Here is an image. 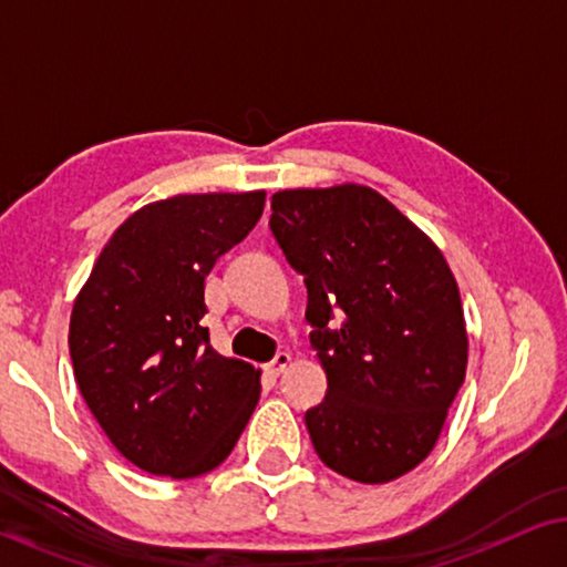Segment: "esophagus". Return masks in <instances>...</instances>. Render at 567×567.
Masks as SVG:
<instances>
[{"instance_id": "esophagus-1", "label": "esophagus", "mask_w": 567, "mask_h": 567, "mask_svg": "<svg viewBox=\"0 0 567 567\" xmlns=\"http://www.w3.org/2000/svg\"><path fill=\"white\" fill-rule=\"evenodd\" d=\"M289 363H291V355L289 353H276L274 361L266 363V374L268 377H281L284 371L289 369Z\"/></svg>"}]
</instances>
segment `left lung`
Masks as SVG:
<instances>
[{"label":"left lung","mask_w":567,"mask_h":567,"mask_svg":"<svg viewBox=\"0 0 567 567\" xmlns=\"http://www.w3.org/2000/svg\"><path fill=\"white\" fill-rule=\"evenodd\" d=\"M270 231L307 286L328 377L305 423L320 460L390 483L436 446L467 371L456 281L439 247L367 185L278 190Z\"/></svg>","instance_id":"obj_1"}]
</instances>
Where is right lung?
<instances>
[{
  "instance_id": "add662e5",
  "label": "right lung",
  "mask_w": 567,
  "mask_h": 567,
  "mask_svg": "<svg viewBox=\"0 0 567 567\" xmlns=\"http://www.w3.org/2000/svg\"><path fill=\"white\" fill-rule=\"evenodd\" d=\"M266 193H200L138 208L115 229L72 309L84 402L138 470L198 477L227 460L260 398V371L212 348L206 276L250 235Z\"/></svg>"
}]
</instances>
